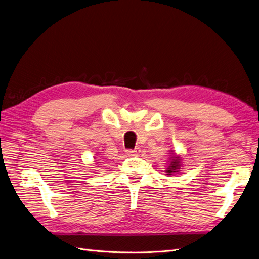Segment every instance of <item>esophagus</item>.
Wrapping results in <instances>:
<instances>
[{"instance_id":"34e87169","label":"esophagus","mask_w":259,"mask_h":259,"mask_svg":"<svg viewBox=\"0 0 259 259\" xmlns=\"http://www.w3.org/2000/svg\"><path fill=\"white\" fill-rule=\"evenodd\" d=\"M140 151H141V149L138 147L134 148V149H126V154H127L128 156H135L140 153Z\"/></svg>"}]
</instances>
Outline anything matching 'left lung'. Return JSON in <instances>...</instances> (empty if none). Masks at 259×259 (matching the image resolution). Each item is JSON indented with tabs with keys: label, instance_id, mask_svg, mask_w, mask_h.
I'll use <instances>...</instances> for the list:
<instances>
[{
	"label": "left lung",
	"instance_id": "left-lung-1",
	"mask_svg": "<svg viewBox=\"0 0 259 259\" xmlns=\"http://www.w3.org/2000/svg\"><path fill=\"white\" fill-rule=\"evenodd\" d=\"M178 167H179V160H178V158L177 157H174V159H172V161L170 162V165H169V168H168V174H172V172H175L176 170L178 169Z\"/></svg>",
	"mask_w": 259,
	"mask_h": 259
}]
</instances>
